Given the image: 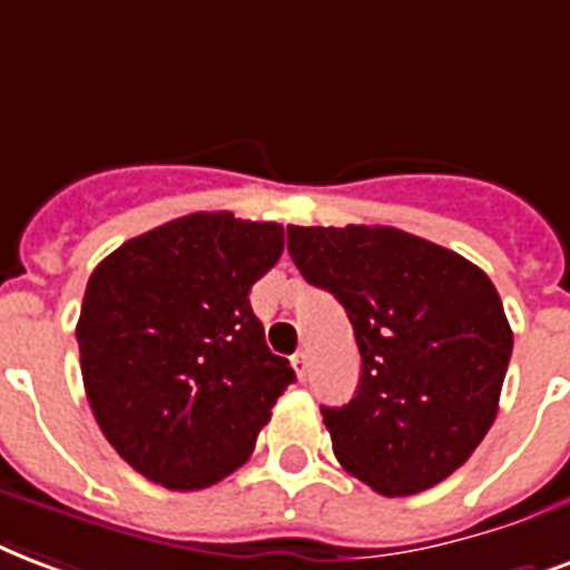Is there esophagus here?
Returning a JSON list of instances; mask_svg holds the SVG:
<instances>
[{
  "instance_id": "34e87169",
  "label": "esophagus",
  "mask_w": 570,
  "mask_h": 570,
  "mask_svg": "<svg viewBox=\"0 0 570 570\" xmlns=\"http://www.w3.org/2000/svg\"><path fill=\"white\" fill-rule=\"evenodd\" d=\"M291 363H294V372H297L299 381H306V374H308V354H306V351H297V354L291 356Z\"/></svg>"
}]
</instances>
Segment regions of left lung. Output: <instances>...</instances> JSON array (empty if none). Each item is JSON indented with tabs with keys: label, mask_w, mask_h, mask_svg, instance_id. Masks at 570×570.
Masks as SVG:
<instances>
[{
	"label": "left lung",
	"mask_w": 570,
	"mask_h": 570,
	"mask_svg": "<svg viewBox=\"0 0 570 570\" xmlns=\"http://www.w3.org/2000/svg\"><path fill=\"white\" fill-rule=\"evenodd\" d=\"M288 253L345 306L363 360L345 407H321L347 473L383 497L452 475L497 419L511 326L464 255L390 225H288Z\"/></svg>",
	"instance_id": "8db88e82"
}]
</instances>
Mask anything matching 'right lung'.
I'll use <instances>...</instances> for the list:
<instances>
[{"label": "right lung", "instance_id": "right-lung-1", "mask_svg": "<svg viewBox=\"0 0 570 570\" xmlns=\"http://www.w3.org/2000/svg\"><path fill=\"white\" fill-rule=\"evenodd\" d=\"M279 223L189 214L121 244L86 285L77 342L97 425L171 491L235 473L294 383L249 291L279 262Z\"/></svg>", "mask_w": 570, "mask_h": 570}]
</instances>
